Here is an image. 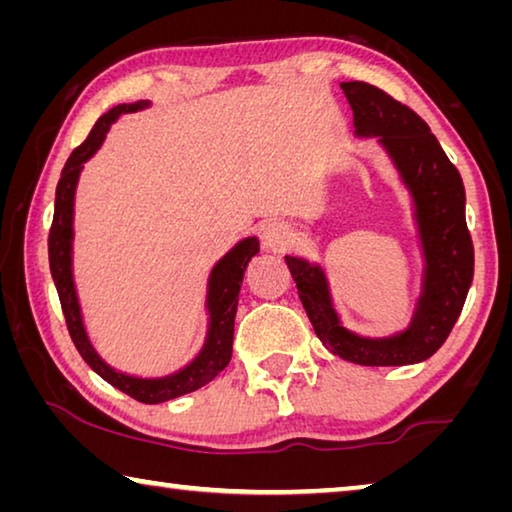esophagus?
I'll use <instances>...</instances> for the list:
<instances>
[{
	"instance_id": "34e87169",
	"label": "esophagus",
	"mask_w": 512,
	"mask_h": 512,
	"mask_svg": "<svg viewBox=\"0 0 512 512\" xmlns=\"http://www.w3.org/2000/svg\"><path fill=\"white\" fill-rule=\"evenodd\" d=\"M291 241H293V230L282 221L268 223L262 232L264 248L273 250V253H282V250H287L291 246Z\"/></svg>"
}]
</instances>
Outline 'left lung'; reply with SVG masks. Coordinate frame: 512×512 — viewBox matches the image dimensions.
Returning <instances> with one entry per match:
<instances>
[{"label": "left lung", "instance_id": "left-lung-1", "mask_svg": "<svg viewBox=\"0 0 512 512\" xmlns=\"http://www.w3.org/2000/svg\"><path fill=\"white\" fill-rule=\"evenodd\" d=\"M354 112V133L377 137L409 187L424 253L422 293L411 325L386 339L345 329L318 264L287 255L314 332L325 348L359 366H409L429 359L461 316L474 275V246L465 223L461 173L429 131L427 121L391 94L363 81L341 83Z\"/></svg>", "mask_w": 512, "mask_h": 512}]
</instances>
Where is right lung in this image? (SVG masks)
<instances>
[{
    "instance_id": "right-lung-1",
    "label": "right lung",
    "mask_w": 512,
    "mask_h": 512,
    "mask_svg": "<svg viewBox=\"0 0 512 512\" xmlns=\"http://www.w3.org/2000/svg\"><path fill=\"white\" fill-rule=\"evenodd\" d=\"M149 106V101H135V103H121L103 115L81 146H76L65 162V169L60 173L58 187H56V207H54V221H51L49 230V268L54 284L58 289L60 307H63L65 323L69 329V336L76 345V350L83 357V361L103 377L121 393L131 395L133 400L144 404H160L173 400V397L187 395L198 388L210 384V381L219 375V372L228 366L232 359V336H235V314L241 282H244V273L250 259L259 253L257 237H248L244 241L225 253L210 273V282H207V311H210V325H207V339L203 350L198 357L185 366L183 370L173 372L167 377L158 379H142L131 377L124 372H117L103 361L97 350L85 334L79 298H76V287L72 277V237H74V192L76 183H79V173L83 169V162L90 160L94 151L103 144L108 128L121 112H135Z\"/></svg>"
}]
</instances>
